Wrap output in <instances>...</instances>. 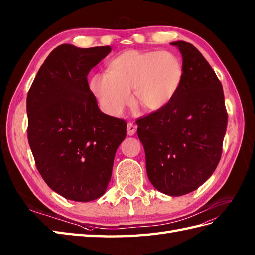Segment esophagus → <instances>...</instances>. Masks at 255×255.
Wrapping results in <instances>:
<instances>
[{
	"label": "esophagus",
	"instance_id": "esophagus-1",
	"mask_svg": "<svg viewBox=\"0 0 255 255\" xmlns=\"http://www.w3.org/2000/svg\"><path fill=\"white\" fill-rule=\"evenodd\" d=\"M136 129H137V127H136L134 123H132V122H128V128H127L128 135H129V136L134 135L136 133Z\"/></svg>",
	"mask_w": 255,
	"mask_h": 255
}]
</instances>
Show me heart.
<instances>
[{"mask_svg": "<svg viewBox=\"0 0 255 255\" xmlns=\"http://www.w3.org/2000/svg\"><path fill=\"white\" fill-rule=\"evenodd\" d=\"M184 66L169 51L128 49L108 60L106 73L90 80V90L98 106L118 117L134 101L148 111L165 108L177 95L184 81Z\"/></svg>", "mask_w": 255, "mask_h": 255, "instance_id": "b5f03b06", "label": "heart"}]
</instances>
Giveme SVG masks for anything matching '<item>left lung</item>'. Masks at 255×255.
<instances>
[{
    "instance_id": "left-lung-1",
    "label": "left lung",
    "mask_w": 255,
    "mask_h": 255,
    "mask_svg": "<svg viewBox=\"0 0 255 255\" xmlns=\"http://www.w3.org/2000/svg\"><path fill=\"white\" fill-rule=\"evenodd\" d=\"M183 56L184 81L171 104L138 118L149 181L165 195L183 196L199 188L219 164L228 115L219 78L198 49L171 43Z\"/></svg>"
}]
</instances>
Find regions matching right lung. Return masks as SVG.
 <instances>
[{"label":"right lung","instance_id":"right-lung-1","mask_svg":"<svg viewBox=\"0 0 255 255\" xmlns=\"http://www.w3.org/2000/svg\"><path fill=\"white\" fill-rule=\"evenodd\" d=\"M109 46L61 44L47 56L28 92V140L42 178L66 199L102 197L127 121L102 113L90 90L92 68Z\"/></svg>","mask_w":255,"mask_h":255}]
</instances>
